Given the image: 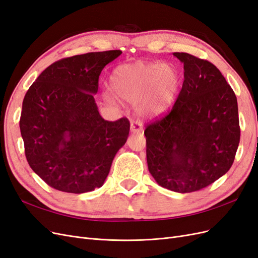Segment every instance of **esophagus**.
I'll use <instances>...</instances> for the list:
<instances>
[{"mask_svg": "<svg viewBox=\"0 0 258 258\" xmlns=\"http://www.w3.org/2000/svg\"><path fill=\"white\" fill-rule=\"evenodd\" d=\"M130 131L132 134H141L143 131V123L140 120H132L130 123Z\"/></svg>", "mask_w": 258, "mask_h": 258, "instance_id": "esophagus-1", "label": "esophagus"}]
</instances>
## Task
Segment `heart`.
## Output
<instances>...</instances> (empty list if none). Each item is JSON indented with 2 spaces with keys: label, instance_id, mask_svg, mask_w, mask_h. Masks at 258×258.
<instances>
[{
  "label": "heart",
  "instance_id": "obj_1",
  "mask_svg": "<svg viewBox=\"0 0 258 258\" xmlns=\"http://www.w3.org/2000/svg\"><path fill=\"white\" fill-rule=\"evenodd\" d=\"M114 95L135 103L141 116L155 117L172 105L181 86L177 69L161 62H135L117 67L110 77ZM107 101L113 102L111 96Z\"/></svg>",
  "mask_w": 258,
  "mask_h": 258
}]
</instances>
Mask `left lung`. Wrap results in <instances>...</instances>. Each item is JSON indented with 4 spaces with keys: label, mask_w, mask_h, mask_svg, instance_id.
Returning a JSON list of instances; mask_svg holds the SVG:
<instances>
[{
    "label": "left lung",
    "mask_w": 258,
    "mask_h": 258,
    "mask_svg": "<svg viewBox=\"0 0 258 258\" xmlns=\"http://www.w3.org/2000/svg\"><path fill=\"white\" fill-rule=\"evenodd\" d=\"M182 89L171 111L148 124L146 159L161 187L200 190L228 172L240 142L235 92L214 64L186 52Z\"/></svg>",
    "instance_id": "left-lung-1"
}]
</instances>
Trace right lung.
Wrapping results in <instances>:
<instances>
[{
    "label": "right lung",
    "mask_w": 258,
    "mask_h": 258,
    "mask_svg": "<svg viewBox=\"0 0 258 258\" xmlns=\"http://www.w3.org/2000/svg\"><path fill=\"white\" fill-rule=\"evenodd\" d=\"M120 54L107 50L61 59L26 93L19 121L26 157L54 189L83 194L99 188L127 141L129 120H104L95 100L101 72Z\"/></svg>",
    "instance_id": "obj_1"
}]
</instances>
